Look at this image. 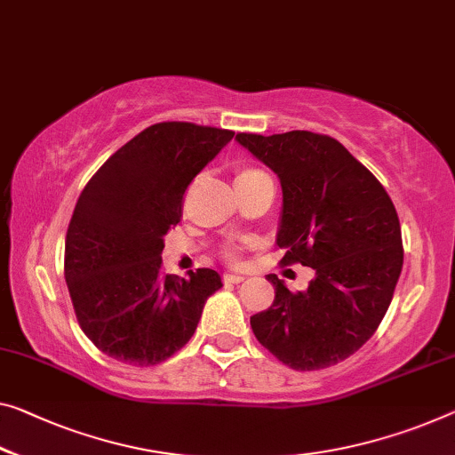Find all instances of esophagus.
I'll return each instance as SVG.
<instances>
[{"mask_svg": "<svg viewBox=\"0 0 455 455\" xmlns=\"http://www.w3.org/2000/svg\"><path fill=\"white\" fill-rule=\"evenodd\" d=\"M243 281L242 275H223V283H229V284H240Z\"/></svg>", "mask_w": 455, "mask_h": 455, "instance_id": "1", "label": "esophagus"}]
</instances>
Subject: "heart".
<instances>
[{
    "instance_id": "obj_1",
    "label": "heart",
    "mask_w": 455,
    "mask_h": 455,
    "mask_svg": "<svg viewBox=\"0 0 455 455\" xmlns=\"http://www.w3.org/2000/svg\"><path fill=\"white\" fill-rule=\"evenodd\" d=\"M262 174H267V172H262L260 169H251V166H243V169L237 171L235 183H242V180H251V179H256V177H262ZM228 256L234 258V251H229Z\"/></svg>"
}]
</instances>
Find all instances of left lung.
Masks as SVG:
<instances>
[{"label": "left lung", "instance_id": "left-lung-1", "mask_svg": "<svg viewBox=\"0 0 455 455\" xmlns=\"http://www.w3.org/2000/svg\"><path fill=\"white\" fill-rule=\"evenodd\" d=\"M235 140L281 179V262L315 270L299 292L268 275L275 300L250 317L251 331L295 370L338 364L372 338L393 300L403 268L393 201L335 138L292 130Z\"/></svg>", "mask_w": 455, "mask_h": 455}]
</instances>
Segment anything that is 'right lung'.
Returning <instances> with one entry per match:
<instances>
[{"label": "right lung", "mask_w": 455, "mask_h": 455, "mask_svg": "<svg viewBox=\"0 0 455 455\" xmlns=\"http://www.w3.org/2000/svg\"><path fill=\"white\" fill-rule=\"evenodd\" d=\"M232 138L209 125L155 124L111 155L79 195L65 278L81 330L109 358L140 368L169 360L223 286L212 268L164 275L160 254L183 215L187 187Z\"/></svg>", "instance_id": "add662e5"}]
</instances>
